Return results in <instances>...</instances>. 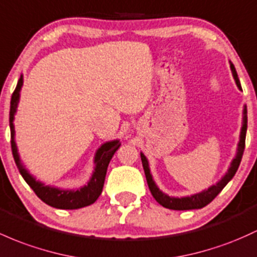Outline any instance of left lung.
<instances>
[{
	"instance_id": "8db88e82",
	"label": "left lung",
	"mask_w": 257,
	"mask_h": 257,
	"mask_svg": "<svg viewBox=\"0 0 257 257\" xmlns=\"http://www.w3.org/2000/svg\"><path fill=\"white\" fill-rule=\"evenodd\" d=\"M230 69H232L233 73V77L234 80H235L236 86L241 90V85H240V81H239L238 74H236V70L234 68V64L230 62ZM246 106L244 107V118H243V126H241V133H240V140H239L238 144V152H236V156L234 157V160L232 161V165H230L229 170H228L225 176L217 183L216 185H212L211 188H208L207 190L201 191V193L195 194V195H191V196H187V197H171L166 194H163L162 191L157 188V185L155 184L154 179H152V176L150 173V168H149V162L146 160V157L144 156V154H140L142 156V162H143V167H144V172H145V176H146V180H148V185L149 189H150L152 196L155 197L157 202L160 205H162L163 207L166 208H170V210H194V208H202L205 207L206 205L210 204L215 197L218 195L219 193L222 191L225 185L228 184L230 179L233 178L235 172L238 171L239 165H240V161L241 157H243L244 154V149H245V137H246V128H247V124H246Z\"/></svg>"
}]
</instances>
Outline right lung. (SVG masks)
Here are the masks:
<instances>
[{
  "label": "right lung",
  "mask_w": 257,
  "mask_h": 257,
  "mask_svg": "<svg viewBox=\"0 0 257 257\" xmlns=\"http://www.w3.org/2000/svg\"><path fill=\"white\" fill-rule=\"evenodd\" d=\"M22 85H23V77L21 75L18 84H17L16 90L13 91L12 98H11V111H10V126H11V146H12L13 159L16 161V165L21 172L25 182L29 184V187L33 189L34 193L38 195L39 199H41L45 204L56 208H62V210H75V208L85 207L89 205L94 204L97 200V197L101 195L105 183V177L108 163L111 161L114 152L119 149L120 143L118 140L108 142L103 144L98 149L96 155H95V172L92 174L91 179L87 183V185L83 187L79 190H61L57 188L46 187L40 182H36L33 176L28 173V171L23 167L19 160L18 151H17L16 142H14V125L13 118L14 113L17 111V106L19 102V92H21Z\"/></svg>",
  "instance_id": "obj_1"
}]
</instances>
